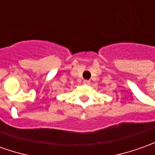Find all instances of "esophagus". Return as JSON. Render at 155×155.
Here are the masks:
<instances>
[{
	"mask_svg": "<svg viewBox=\"0 0 155 155\" xmlns=\"http://www.w3.org/2000/svg\"><path fill=\"white\" fill-rule=\"evenodd\" d=\"M84 84H85V85H90V84H91V81H88V80H85V81H84Z\"/></svg>",
	"mask_w": 155,
	"mask_h": 155,
	"instance_id": "1",
	"label": "esophagus"
}]
</instances>
